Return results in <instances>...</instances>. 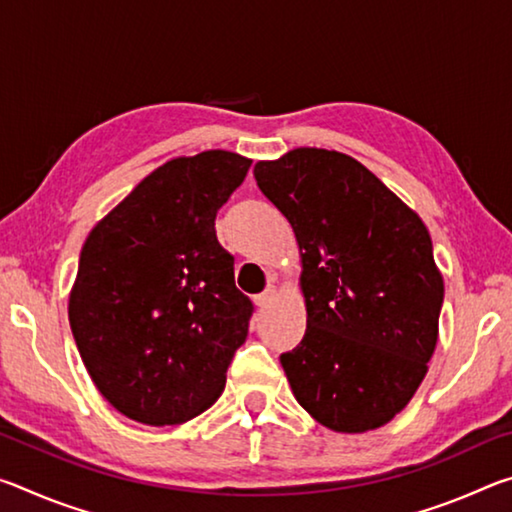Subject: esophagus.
<instances>
[{
	"instance_id": "esophagus-1",
	"label": "esophagus",
	"mask_w": 512,
	"mask_h": 512,
	"mask_svg": "<svg viewBox=\"0 0 512 512\" xmlns=\"http://www.w3.org/2000/svg\"><path fill=\"white\" fill-rule=\"evenodd\" d=\"M275 287H268L264 293H259V296H255V305L259 307V309H264V307H268L273 302V298H275Z\"/></svg>"
}]
</instances>
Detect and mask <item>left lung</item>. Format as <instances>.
Instances as JSON below:
<instances>
[{"label": "left lung", "instance_id": "left-lung-1", "mask_svg": "<svg viewBox=\"0 0 512 512\" xmlns=\"http://www.w3.org/2000/svg\"><path fill=\"white\" fill-rule=\"evenodd\" d=\"M300 248L305 339L280 363L323 427H384L418 391L438 343L445 284L427 225L350 155L300 146L255 164Z\"/></svg>", "mask_w": 512, "mask_h": 512}]
</instances>
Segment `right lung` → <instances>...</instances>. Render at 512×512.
I'll use <instances>...</instances> for the list:
<instances>
[{
    "instance_id": "obj_1",
    "label": "right lung",
    "mask_w": 512,
    "mask_h": 512,
    "mask_svg": "<svg viewBox=\"0 0 512 512\" xmlns=\"http://www.w3.org/2000/svg\"><path fill=\"white\" fill-rule=\"evenodd\" d=\"M250 162L223 149L164 162L85 239L69 325L94 386L126 418L183 424L223 393L253 302L214 219Z\"/></svg>"
}]
</instances>
